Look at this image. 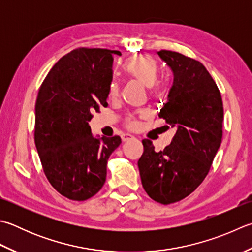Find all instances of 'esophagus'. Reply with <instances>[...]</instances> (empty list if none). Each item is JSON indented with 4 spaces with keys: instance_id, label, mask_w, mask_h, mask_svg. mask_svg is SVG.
Listing matches in <instances>:
<instances>
[{
    "instance_id": "esophagus-1",
    "label": "esophagus",
    "mask_w": 252,
    "mask_h": 252,
    "mask_svg": "<svg viewBox=\"0 0 252 252\" xmlns=\"http://www.w3.org/2000/svg\"><path fill=\"white\" fill-rule=\"evenodd\" d=\"M121 139H122V141H123V142H126V141H130V140H133V139H134V136L131 135V134H129V133H125V134H122Z\"/></svg>"
}]
</instances>
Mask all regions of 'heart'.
<instances>
[{
  "label": "heart",
  "mask_w": 252,
  "mask_h": 252,
  "mask_svg": "<svg viewBox=\"0 0 252 252\" xmlns=\"http://www.w3.org/2000/svg\"><path fill=\"white\" fill-rule=\"evenodd\" d=\"M123 71L133 80L139 81L146 87H152L157 81L158 75V65L157 62L150 56H134L123 64ZM119 94V84L116 81H112L109 85V97L115 98ZM137 126V122L134 118H130L126 121V126L130 129H134Z\"/></svg>",
  "instance_id": "obj_1"
}]
</instances>
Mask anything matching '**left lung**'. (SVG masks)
<instances>
[{"label":"left lung","mask_w":252,"mask_h":252,"mask_svg":"<svg viewBox=\"0 0 252 252\" xmlns=\"http://www.w3.org/2000/svg\"><path fill=\"white\" fill-rule=\"evenodd\" d=\"M174 73V83L159 118L176 134L156 152L151 140L137 161L143 188L161 204L178 202L192 193L209 174L223 136L224 109L218 85L201 62L184 54L157 52Z\"/></svg>","instance_id":"obj_1"}]
</instances>
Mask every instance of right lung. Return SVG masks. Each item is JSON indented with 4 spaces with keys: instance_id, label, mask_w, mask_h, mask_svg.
Masks as SVG:
<instances>
[{
    "instance_id": "add662e5",
    "label": "right lung",
    "mask_w": 252,
    "mask_h": 252,
    "mask_svg": "<svg viewBox=\"0 0 252 252\" xmlns=\"http://www.w3.org/2000/svg\"><path fill=\"white\" fill-rule=\"evenodd\" d=\"M112 54L119 51L78 48L59 60L39 88L34 144L43 172L59 193L85 201L106 181L107 161L120 136L94 137L88 122L107 107L112 81Z\"/></svg>"
}]
</instances>
